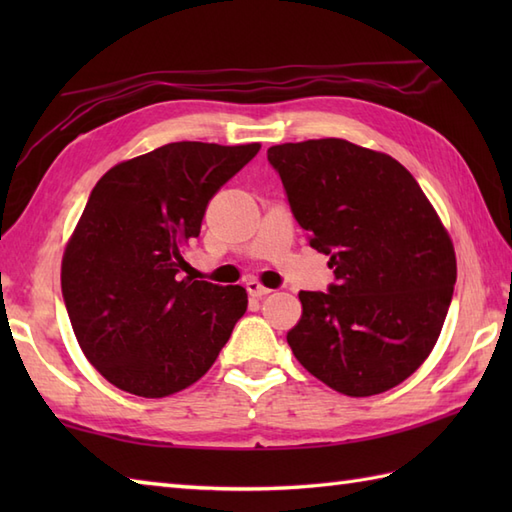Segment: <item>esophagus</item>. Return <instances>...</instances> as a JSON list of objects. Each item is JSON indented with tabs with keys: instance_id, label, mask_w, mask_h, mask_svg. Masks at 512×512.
Listing matches in <instances>:
<instances>
[{
	"instance_id": "1",
	"label": "esophagus",
	"mask_w": 512,
	"mask_h": 512,
	"mask_svg": "<svg viewBox=\"0 0 512 512\" xmlns=\"http://www.w3.org/2000/svg\"><path fill=\"white\" fill-rule=\"evenodd\" d=\"M246 290H248V295H250V297H257V299L266 297L268 292H270V288H266V286L259 284L257 279H250V281H246Z\"/></svg>"
}]
</instances>
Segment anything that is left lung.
<instances>
[{"mask_svg": "<svg viewBox=\"0 0 512 512\" xmlns=\"http://www.w3.org/2000/svg\"><path fill=\"white\" fill-rule=\"evenodd\" d=\"M268 162L334 270L328 292H299L292 354L345 396L400 385L433 350L453 297L455 253L438 213L398 160L341 138L275 145Z\"/></svg>", "mask_w": 512, "mask_h": 512, "instance_id": "obj_1", "label": "left lung"}]
</instances>
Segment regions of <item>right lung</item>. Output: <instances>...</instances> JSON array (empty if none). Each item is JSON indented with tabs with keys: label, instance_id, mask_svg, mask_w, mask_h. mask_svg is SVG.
Returning a JSON list of instances; mask_svg holds the SVG:
<instances>
[{
	"label": "right lung",
	"instance_id": "right-lung-1",
	"mask_svg": "<svg viewBox=\"0 0 512 512\" xmlns=\"http://www.w3.org/2000/svg\"><path fill=\"white\" fill-rule=\"evenodd\" d=\"M259 145H162L96 182L61 264V292L83 354L118 389L162 398L215 363L248 297L182 277L206 204Z\"/></svg>",
	"mask_w": 512,
	"mask_h": 512
}]
</instances>
